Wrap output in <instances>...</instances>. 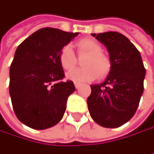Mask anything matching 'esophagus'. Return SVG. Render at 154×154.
<instances>
[{
    "mask_svg": "<svg viewBox=\"0 0 154 154\" xmlns=\"http://www.w3.org/2000/svg\"><path fill=\"white\" fill-rule=\"evenodd\" d=\"M74 85H75V88H76V89H79V88L81 87V85H82V84H81V83H79V82H75V83H74Z\"/></svg>",
    "mask_w": 154,
    "mask_h": 154,
    "instance_id": "34e87169",
    "label": "esophagus"
}]
</instances>
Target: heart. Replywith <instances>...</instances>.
Instances as JSON below:
<instances>
[{
  "label": "heart",
  "mask_w": 154,
  "mask_h": 154,
  "mask_svg": "<svg viewBox=\"0 0 154 154\" xmlns=\"http://www.w3.org/2000/svg\"><path fill=\"white\" fill-rule=\"evenodd\" d=\"M79 55L86 54L83 61L84 68L73 70L67 73V78L77 82H86L95 80L99 74L105 77L110 71L111 63L109 58L102 52L101 45L94 39L84 38L76 44ZM59 63L65 71L72 70L76 64V57L69 45H65L58 55Z\"/></svg>",
  "instance_id": "obj_1"
}]
</instances>
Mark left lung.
Returning <instances> with one entry per match:
<instances>
[{
  "instance_id": "1",
  "label": "left lung",
  "mask_w": 154,
  "mask_h": 154,
  "mask_svg": "<svg viewBox=\"0 0 154 154\" xmlns=\"http://www.w3.org/2000/svg\"><path fill=\"white\" fill-rule=\"evenodd\" d=\"M91 35L107 47L111 68L102 83L91 85L88 109L100 125L119 127L136 112L143 91L145 68L140 52L124 35L114 31Z\"/></svg>"
}]
</instances>
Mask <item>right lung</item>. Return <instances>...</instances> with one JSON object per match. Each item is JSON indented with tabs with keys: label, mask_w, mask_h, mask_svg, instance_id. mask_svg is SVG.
<instances>
[{
	"label": "right lung",
	"mask_w": 154,
	"mask_h": 154,
	"mask_svg": "<svg viewBox=\"0 0 154 154\" xmlns=\"http://www.w3.org/2000/svg\"><path fill=\"white\" fill-rule=\"evenodd\" d=\"M78 35L43 28L18 46L10 68V95L15 115L29 127L46 129L63 118L75 87L63 81L58 55Z\"/></svg>",
	"instance_id": "1"
}]
</instances>
